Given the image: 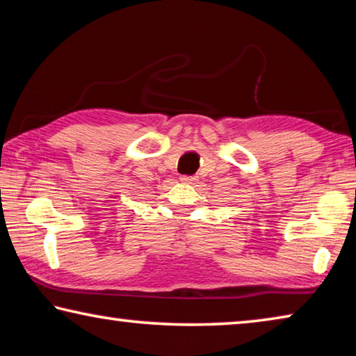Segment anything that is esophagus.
<instances>
[{"mask_svg":"<svg viewBox=\"0 0 356 356\" xmlns=\"http://www.w3.org/2000/svg\"><path fill=\"white\" fill-rule=\"evenodd\" d=\"M196 180H197V177H195V176H182V177H180V182H182V184H188V185L195 184Z\"/></svg>","mask_w":356,"mask_h":356,"instance_id":"esophagus-1","label":"esophagus"}]
</instances>
